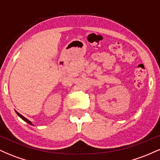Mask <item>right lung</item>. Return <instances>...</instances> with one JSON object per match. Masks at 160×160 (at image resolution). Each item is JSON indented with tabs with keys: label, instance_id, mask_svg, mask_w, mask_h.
Wrapping results in <instances>:
<instances>
[{
	"label": "right lung",
	"instance_id": "add662e5",
	"mask_svg": "<svg viewBox=\"0 0 160 160\" xmlns=\"http://www.w3.org/2000/svg\"><path fill=\"white\" fill-rule=\"evenodd\" d=\"M16 113H17V115H18V116H19V117H21V118H22V120H23L24 121H25V122H28V124H30V125H32V122H31V121H29L28 120V119H26V118H25V117H24L22 115H21V114H20V113H18V112H17V111H16Z\"/></svg>",
	"mask_w": 160,
	"mask_h": 160
}]
</instances>
